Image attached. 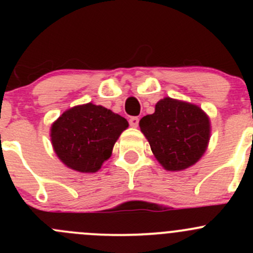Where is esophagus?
<instances>
[{"instance_id": "1", "label": "esophagus", "mask_w": 253, "mask_h": 253, "mask_svg": "<svg viewBox=\"0 0 253 253\" xmlns=\"http://www.w3.org/2000/svg\"><path fill=\"white\" fill-rule=\"evenodd\" d=\"M138 124H139V119L137 116H133L129 119V126L131 127H134V128H136V127H138Z\"/></svg>"}]
</instances>
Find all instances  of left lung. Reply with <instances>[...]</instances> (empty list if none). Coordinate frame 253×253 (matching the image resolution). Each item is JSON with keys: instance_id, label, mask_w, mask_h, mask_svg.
<instances>
[{"instance_id": "1", "label": "left lung", "mask_w": 253, "mask_h": 253, "mask_svg": "<svg viewBox=\"0 0 253 253\" xmlns=\"http://www.w3.org/2000/svg\"><path fill=\"white\" fill-rule=\"evenodd\" d=\"M153 154L169 171H181L201 159L209 137V117L200 106L164 98L155 105L154 114L139 121Z\"/></svg>"}]
</instances>
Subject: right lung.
<instances>
[{"mask_svg":"<svg viewBox=\"0 0 253 253\" xmlns=\"http://www.w3.org/2000/svg\"><path fill=\"white\" fill-rule=\"evenodd\" d=\"M128 127L125 117L88 103L68 109L51 126V143L61 162L79 172H96L111 157Z\"/></svg>","mask_w":253,"mask_h":253,"instance_id":"1","label":"right lung"}]
</instances>
